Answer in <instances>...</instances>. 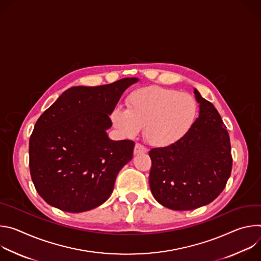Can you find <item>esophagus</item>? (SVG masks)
Wrapping results in <instances>:
<instances>
[{
    "label": "esophagus",
    "instance_id": "obj_1",
    "mask_svg": "<svg viewBox=\"0 0 261 261\" xmlns=\"http://www.w3.org/2000/svg\"><path fill=\"white\" fill-rule=\"evenodd\" d=\"M146 148L142 145V144H140V143H136L135 144V146H134V154L135 155H137V154H142V153H146Z\"/></svg>",
    "mask_w": 261,
    "mask_h": 261
}]
</instances>
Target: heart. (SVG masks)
<instances>
[{
    "label": "heart",
    "mask_w": 261,
    "mask_h": 261,
    "mask_svg": "<svg viewBox=\"0 0 261 261\" xmlns=\"http://www.w3.org/2000/svg\"><path fill=\"white\" fill-rule=\"evenodd\" d=\"M197 116V103L188 93L160 87L139 89L127 98V109L116 107L111 120L129 137L144 127L146 141L154 146H167L182 137Z\"/></svg>",
    "instance_id": "heart-1"
}]
</instances>
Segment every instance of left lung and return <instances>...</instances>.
<instances>
[{"mask_svg": "<svg viewBox=\"0 0 261 261\" xmlns=\"http://www.w3.org/2000/svg\"><path fill=\"white\" fill-rule=\"evenodd\" d=\"M199 116L174 143L152 148L150 188L170 210L206 205L224 190L232 168L228 132L215 106L194 89Z\"/></svg>", "mask_w": 261, "mask_h": 261, "instance_id": "obj_1", "label": "left lung"}]
</instances>
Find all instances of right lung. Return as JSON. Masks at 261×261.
I'll return each mask as SVG.
<instances>
[{"label": "right lung", "instance_id": "add662e5", "mask_svg": "<svg viewBox=\"0 0 261 261\" xmlns=\"http://www.w3.org/2000/svg\"><path fill=\"white\" fill-rule=\"evenodd\" d=\"M136 77L65 91L36 122L29 142L35 188L50 205L82 213L105 202L119 171L133 157L134 141L111 140L109 115Z\"/></svg>", "mask_w": 261, "mask_h": 261}]
</instances>
